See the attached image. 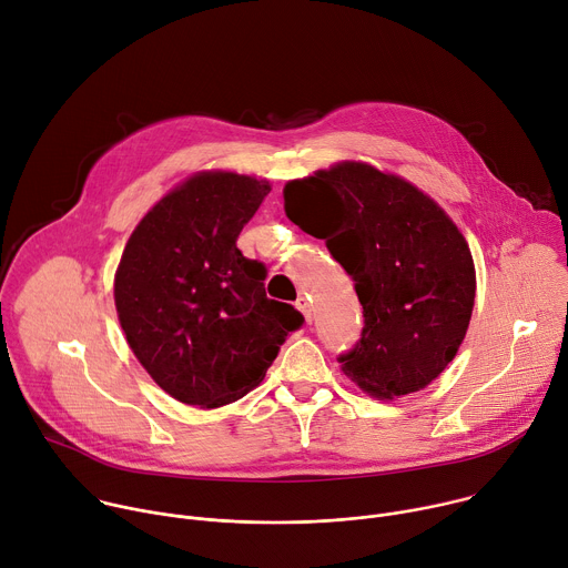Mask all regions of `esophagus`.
<instances>
[{
    "instance_id": "34e87169",
    "label": "esophagus",
    "mask_w": 568,
    "mask_h": 568,
    "mask_svg": "<svg viewBox=\"0 0 568 568\" xmlns=\"http://www.w3.org/2000/svg\"><path fill=\"white\" fill-rule=\"evenodd\" d=\"M294 305H296V310H301V312H303L305 321H307V323H312V307H310V301H307L305 296H298Z\"/></svg>"
}]
</instances>
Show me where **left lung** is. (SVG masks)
Returning <instances> with one entry per match:
<instances>
[{
  "label": "left lung",
  "mask_w": 568,
  "mask_h": 568,
  "mask_svg": "<svg viewBox=\"0 0 568 568\" xmlns=\"http://www.w3.org/2000/svg\"><path fill=\"white\" fill-rule=\"evenodd\" d=\"M285 213L326 240L364 307L357 344L337 359L366 393L393 399L425 388L454 359L474 307L467 242L409 182L346 161L285 186Z\"/></svg>",
  "instance_id": "obj_1"
}]
</instances>
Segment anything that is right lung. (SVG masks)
I'll use <instances>...</instances> for the list:
<instances>
[{
	"label": "right lung",
	"mask_w": 568,
	"mask_h": 568,
	"mask_svg": "<svg viewBox=\"0 0 568 568\" xmlns=\"http://www.w3.org/2000/svg\"><path fill=\"white\" fill-rule=\"evenodd\" d=\"M270 191L247 175L200 173L128 240L114 278L121 328L150 377L184 404L235 402L303 326L294 305L267 298V267L235 245Z\"/></svg>",
	"instance_id": "right-lung-1"
}]
</instances>
